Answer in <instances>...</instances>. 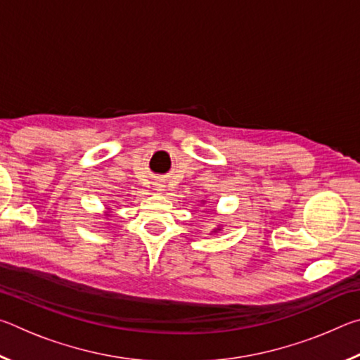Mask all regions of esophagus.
<instances>
[{"instance_id": "34e87169", "label": "esophagus", "mask_w": 360, "mask_h": 360, "mask_svg": "<svg viewBox=\"0 0 360 360\" xmlns=\"http://www.w3.org/2000/svg\"><path fill=\"white\" fill-rule=\"evenodd\" d=\"M154 187H155V191H158V192H162V191H165V184H163V181L162 179H157L155 182H154Z\"/></svg>"}]
</instances>
